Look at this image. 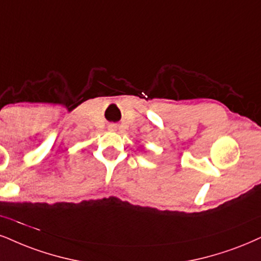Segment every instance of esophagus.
Segmentation results:
<instances>
[{
    "mask_svg": "<svg viewBox=\"0 0 261 261\" xmlns=\"http://www.w3.org/2000/svg\"><path fill=\"white\" fill-rule=\"evenodd\" d=\"M115 127V125H112V128H114Z\"/></svg>",
    "mask_w": 261,
    "mask_h": 261,
    "instance_id": "34e87169",
    "label": "esophagus"
}]
</instances>
